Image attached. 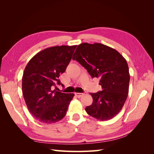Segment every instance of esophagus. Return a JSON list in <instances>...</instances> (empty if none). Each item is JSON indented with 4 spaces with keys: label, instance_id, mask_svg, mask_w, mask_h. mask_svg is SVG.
I'll list each match as a JSON object with an SVG mask.
<instances>
[{
    "label": "esophagus",
    "instance_id": "esophagus-1",
    "mask_svg": "<svg viewBox=\"0 0 154 154\" xmlns=\"http://www.w3.org/2000/svg\"><path fill=\"white\" fill-rule=\"evenodd\" d=\"M75 96L77 97H78V98H80V97H81L83 95V93H79V92H76L75 94Z\"/></svg>",
    "mask_w": 154,
    "mask_h": 154
}]
</instances>
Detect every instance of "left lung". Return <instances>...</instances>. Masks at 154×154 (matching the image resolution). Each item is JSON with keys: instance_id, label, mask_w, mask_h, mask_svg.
Wrapping results in <instances>:
<instances>
[{"instance_id": "8db88e82", "label": "left lung", "mask_w": 154, "mask_h": 154, "mask_svg": "<svg viewBox=\"0 0 154 154\" xmlns=\"http://www.w3.org/2000/svg\"><path fill=\"white\" fill-rule=\"evenodd\" d=\"M72 60L85 67L92 78H100L102 91L91 93L93 101L87 113L101 121L113 118L127 98L130 74L127 61L118 51L100 43L78 45Z\"/></svg>"}]
</instances>
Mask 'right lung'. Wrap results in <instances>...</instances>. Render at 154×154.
<instances>
[{
    "instance_id": "obj_1",
    "label": "right lung",
    "mask_w": 154,
    "mask_h": 154,
    "mask_svg": "<svg viewBox=\"0 0 154 154\" xmlns=\"http://www.w3.org/2000/svg\"><path fill=\"white\" fill-rule=\"evenodd\" d=\"M76 45L46 48L37 53L27 64L22 76V93L30 113L43 123L59 122L66 115L74 96L53 91L66 71Z\"/></svg>"
}]
</instances>
